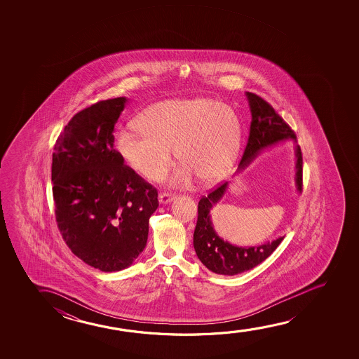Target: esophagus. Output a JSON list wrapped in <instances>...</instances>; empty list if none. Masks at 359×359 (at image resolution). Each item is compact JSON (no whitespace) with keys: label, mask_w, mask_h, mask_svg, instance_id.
Instances as JSON below:
<instances>
[{"label":"esophagus","mask_w":359,"mask_h":359,"mask_svg":"<svg viewBox=\"0 0 359 359\" xmlns=\"http://www.w3.org/2000/svg\"><path fill=\"white\" fill-rule=\"evenodd\" d=\"M158 198H159V202H161V203H169V202L174 200V195L170 194V192H161Z\"/></svg>","instance_id":"34e87169"}]
</instances>
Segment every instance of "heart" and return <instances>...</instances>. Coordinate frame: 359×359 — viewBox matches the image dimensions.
<instances>
[{"label":"heart","instance_id":"obj_1","mask_svg":"<svg viewBox=\"0 0 359 359\" xmlns=\"http://www.w3.org/2000/svg\"><path fill=\"white\" fill-rule=\"evenodd\" d=\"M137 126L118 130L115 144L128 167L158 180L172 164V149L182 163L172 185L197 177L221 180L231 172L241 146V123L228 105L211 98L172 99L153 104L138 116Z\"/></svg>","mask_w":359,"mask_h":359}]
</instances>
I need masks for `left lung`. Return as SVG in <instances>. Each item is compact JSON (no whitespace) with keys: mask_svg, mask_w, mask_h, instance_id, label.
<instances>
[{"mask_svg":"<svg viewBox=\"0 0 359 359\" xmlns=\"http://www.w3.org/2000/svg\"><path fill=\"white\" fill-rule=\"evenodd\" d=\"M246 98L251 111L250 133L238 170L245 169L251 161L265 148L285 140H293L297 142L294 131L276 113L275 109L270 104L250 92H246ZM295 184L297 190L302 192L303 157L298 144L295 146ZM226 187L228 182L218 185L208 192L207 196H202L198 202V216L196 228L194 231V248L197 257L208 270L218 275L234 276L251 270L265 261L280 245L285 236H280L262 245L249 248L231 245L228 241L219 238L213 229L210 212L212 207L224 195Z\"/></svg>","mask_w":359,"mask_h":359,"instance_id":"8db88e82","label":"left lung"}]
</instances>
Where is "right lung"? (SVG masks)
<instances>
[{
	"label": "right lung",
	"instance_id": "obj_1",
	"mask_svg": "<svg viewBox=\"0 0 359 359\" xmlns=\"http://www.w3.org/2000/svg\"><path fill=\"white\" fill-rule=\"evenodd\" d=\"M125 97L76 114L55 143V216L74 255L103 272L126 269L146 248L158 191L114 149Z\"/></svg>",
	"mask_w": 359,
	"mask_h": 359
}]
</instances>
